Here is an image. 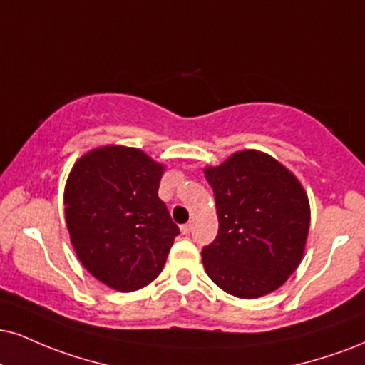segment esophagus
Segmentation results:
<instances>
[{
  "mask_svg": "<svg viewBox=\"0 0 365 365\" xmlns=\"http://www.w3.org/2000/svg\"><path fill=\"white\" fill-rule=\"evenodd\" d=\"M180 231H182V235H190V232H192V225H190V222H187V225L180 226Z\"/></svg>",
  "mask_w": 365,
  "mask_h": 365,
  "instance_id": "esophagus-1",
  "label": "esophagus"
}]
</instances>
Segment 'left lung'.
<instances>
[{
  "instance_id": "8db88e82",
  "label": "left lung",
  "mask_w": 365,
  "mask_h": 365,
  "mask_svg": "<svg viewBox=\"0 0 365 365\" xmlns=\"http://www.w3.org/2000/svg\"><path fill=\"white\" fill-rule=\"evenodd\" d=\"M219 231L202 250L207 275L222 291L257 299L299 267L309 231V200L294 175L262 151L247 149L204 170Z\"/></svg>"
}]
</instances>
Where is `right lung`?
<instances>
[{"mask_svg": "<svg viewBox=\"0 0 365 365\" xmlns=\"http://www.w3.org/2000/svg\"><path fill=\"white\" fill-rule=\"evenodd\" d=\"M163 171L140 149L112 144L83 155L66 182V226L76 257L115 291L153 282L180 235L158 197Z\"/></svg>", "mask_w": 365, "mask_h": 365, "instance_id": "right-lung-1", "label": "right lung"}]
</instances>
